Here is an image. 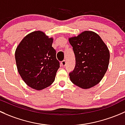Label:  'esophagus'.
I'll return each instance as SVG.
<instances>
[{
	"instance_id": "obj_1",
	"label": "esophagus",
	"mask_w": 125,
	"mask_h": 125,
	"mask_svg": "<svg viewBox=\"0 0 125 125\" xmlns=\"http://www.w3.org/2000/svg\"><path fill=\"white\" fill-rule=\"evenodd\" d=\"M61 65L62 67H65L66 65V61H65V60H63L62 61H61Z\"/></svg>"
}]
</instances>
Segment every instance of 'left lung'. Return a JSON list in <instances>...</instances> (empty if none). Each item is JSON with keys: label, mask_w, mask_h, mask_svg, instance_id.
I'll return each mask as SVG.
<instances>
[{"label": "left lung", "mask_w": 125, "mask_h": 125, "mask_svg": "<svg viewBox=\"0 0 125 125\" xmlns=\"http://www.w3.org/2000/svg\"><path fill=\"white\" fill-rule=\"evenodd\" d=\"M69 41L76 60L75 67L69 73L70 81L83 89L94 87L107 71L110 56L108 47L98 34L88 31Z\"/></svg>", "instance_id": "left-lung-1"}]
</instances>
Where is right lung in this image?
<instances>
[{
	"mask_svg": "<svg viewBox=\"0 0 125 125\" xmlns=\"http://www.w3.org/2000/svg\"><path fill=\"white\" fill-rule=\"evenodd\" d=\"M53 38L40 31L27 35L17 47L15 58L20 76L29 87L41 90L55 81L60 62Z\"/></svg>",
	"mask_w": 125,
	"mask_h": 125,
	"instance_id": "right-lung-1",
	"label": "right lung"
}]
</instances>
